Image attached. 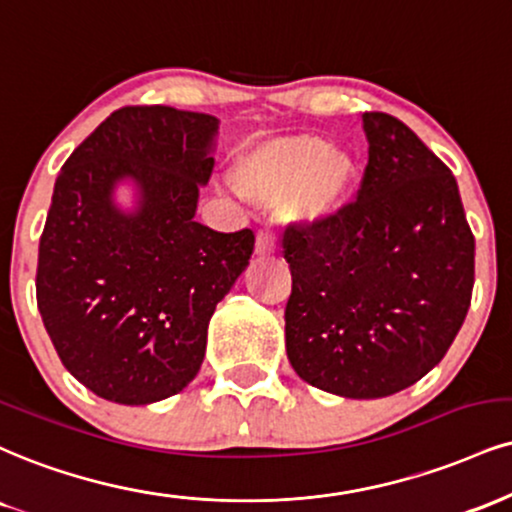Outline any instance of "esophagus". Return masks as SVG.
Wrapping results in <instances>:
<instances>
[{"mask_svg": "<svg viewBox=\"0 0 512 512\" xmlns=\"http://www.w3.org/2000/svg\"><path fill=\"white\" fill-rule=\"evenodd\" d=\"M276 250H279V245H276V236H274L272 231H260V233H257V240H255L257 257H272Z\"/></svg>", "mask_w": 512, "mask_h": 512, "instance_id": "1", "label": "esophagus"}]
</instances>
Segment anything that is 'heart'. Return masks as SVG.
<instances>
[{
    "instance_id": "b5f03b06",
    "label": "heart",
    "mask_w": 512,
    "mask_h": 512,
    "mask_svg": "<svg viewBox=\"0 0 512 512\" xmlns=\"http://www.w3.org/2000/svg\"><path fill=\"white\" fill-rule=\"evenodd\" d=\"M357 162L322 135L267 140L238 157L233 183L260 205H283L288 219L324 226L341 217L357 188Z\"/></svg>"
}]
</instances>
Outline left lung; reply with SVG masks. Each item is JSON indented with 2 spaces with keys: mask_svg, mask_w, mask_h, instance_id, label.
<instances>
[{
  "mask_svg": "<svg viewBox=\"0 0 512 512\" xmlns=\"http://www.w3.org/2000/svg\"><path fill=\"white\" fill-rule=\"evenodd\" d=\"M369 159L357 200L324 226L283 236L293 291L286 353L300 379L343 398L420 381L470 310L474 236L458 183L415 133L362 114Z\"/></svg>",
  "mask_w": 512,
  "mask_h": 512,
  "instance_id": "1",
  "label": "left lung"
}]
</instances>
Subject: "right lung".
<instances>
[{
	"label": "right lung",
	"mask_w": 512,
	"mask_h": 512,
	"mask_svg": "<svg viewBox=\"0 0 512 512\" xmlns=\"http://www.w3.org/2000/svg\"><path fill=\"white\" fill-rule=\"evenodd\" d=\"M219 119L123 107L61 166L38 255V310L64 367L121 405L183 391L200 372L214 307L248 267L250 229L195 221ZM133 180L123 213L113 188Z\"/></svg>",
	"instance_id": "1"
}]
</instances>
